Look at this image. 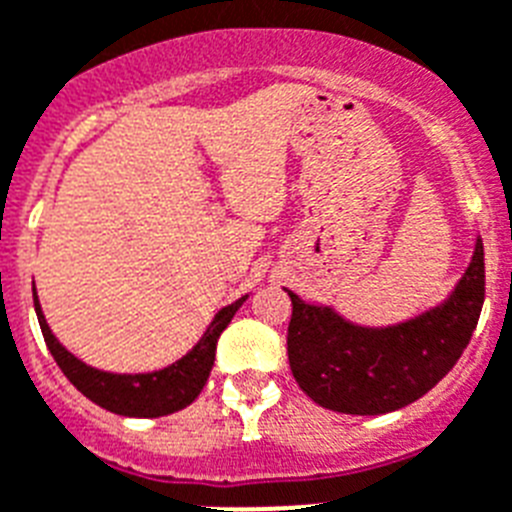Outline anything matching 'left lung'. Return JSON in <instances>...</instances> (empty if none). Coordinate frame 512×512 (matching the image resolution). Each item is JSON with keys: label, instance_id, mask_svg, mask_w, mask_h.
Here are the masks:
<instances>
[{"label": "left lung", "instance_id": "1", "mask_svg": "<svg viewBox=\"0 0 512 512\" xmlns=\"http://www.w3.org/2000/svg\"><path fill=\"white\" fill-rule=\"evenodd\" d=\"M287 327L290 369L308 398L353 416L411 405L458 363L484 306V246L442 306L395 327H358L295 293Z\"/></svg>", "mask_w": 512, "mask_h": 512}]
</instances>
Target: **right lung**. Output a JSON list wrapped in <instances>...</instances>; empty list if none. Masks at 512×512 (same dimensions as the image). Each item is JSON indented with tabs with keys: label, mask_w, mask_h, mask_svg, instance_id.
I'll use <instances>...</instances> for the list:
<instances>
[{
	"label": "right lung",
	"mask_w": 512,
	"mask_h": 512,
	"mask_svg": "<svg viewBox=\"0 0 512 512\" xmlns=\"http://www.w3.org/2000/svg\"><path fill=\"white\" fill-rule=\"evenodd\" d=\"M246 298L248 295H243L235 303L222 308L188 356H183L180 361L167 366V369L151 371V374H109V371L86 366L70 350L59 345V340L52 335L49 324H46L44 314H41V303H38L36 295H33V306H36V316L38 324H41V332H44L46 348L54 356L62 374L88 400H94L96 405L117 413V416L156 418L180 411V408H185V405H190L198 398V392L204 390L211 366H214L219 335L225 332V327L232 322V316L243 306Z\"/></svg>",
	"instance_id": "right-lung-1"
}]
</instances>
